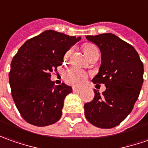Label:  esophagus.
Returning <instances> with one entry per match:
<instances>
[{
    "instance_id": "34e87169",
    "label": "esophagus",
    "mask_w": 148,
    "mask_h": 148,
    "mask_svg": "<svg viewBox=\"0 0 148 148\" xmlns=\"http://www.w3.org/2000/svg\"><path fill=\"white\" fill-rule=\"evenodd\" d=\"M82 88H73V91H74V92H82Z\"/></svg>"
}]
</instances>
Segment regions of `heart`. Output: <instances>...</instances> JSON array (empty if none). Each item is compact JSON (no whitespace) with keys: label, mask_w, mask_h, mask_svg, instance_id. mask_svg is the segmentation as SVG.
<instances>
[{"label":"heart","mask_w":148,"mask_h":148,"mask_svg":"<svg viewBox=\"0 0 148 148\" xmlns=\"http://www.w3.org/2000/svg\"><path fill=\"white\" fill-rule=\"evenodd\" d=\"M96 49L97 48L92 44H87L84 47V51L86 54H88ZM70 53H71V50H69L65 53L64 59H68ZM64 79L65 82L69 85L79 87V86L83 85L86 82V80L88 79V74L83 69H79L78 67H71L64 73Z\"/></svg>","instance_id":"heart-1"}]
</instances>
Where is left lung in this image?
<instances>
[{
  "instance_id": "8db88e82",
  "label": "left lung",
  "mask_w": 148,
  "mask_h": 148,
  "mask_svg": "<svg viewBox=\"0 0 148 148\" xmlns=\"http://www.w3.org/2000/svg\"><path fill=\"white\" fill-rule=\"evenodd\" d=\"M86 38L99 47L101 55L99 71L92 82L105 84L106 91L101 94L94 90L93 100L84 105V114L94 126L114 128L129 115L138 98L143 64L134 47L115 34L88 35Z\"/></svg>"
}]
</instances>
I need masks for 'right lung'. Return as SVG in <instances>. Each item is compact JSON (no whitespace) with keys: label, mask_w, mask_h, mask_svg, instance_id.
Returning a JSON list of instances; mask_svg holds the SVG:
<instances>
[{"label":"right lung","mask_w":148,"mask_h":148,"mask_svg":"<svg viewBox=\"0 0 148 148\" xmlns=\"http://www.w3.org/2000/svg\"><path fill=\"white\" fill-rule=\"evenodd\" d=\"M80 39L47 30L18 49L10 64L9 80L15 106L28 123L42 127L60 119L64 100L72 88L64 83L56 85L51 73L57 70L64 54Z\"/></svg>","instance_id":"1"}]
</instances>
